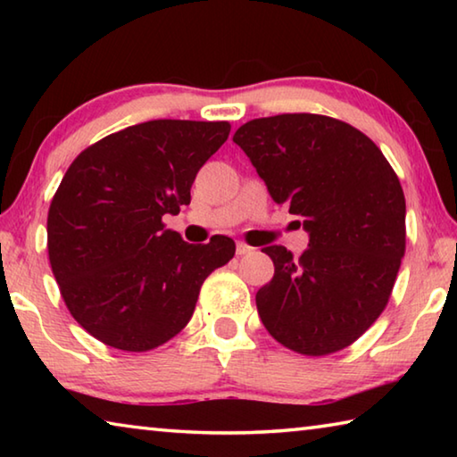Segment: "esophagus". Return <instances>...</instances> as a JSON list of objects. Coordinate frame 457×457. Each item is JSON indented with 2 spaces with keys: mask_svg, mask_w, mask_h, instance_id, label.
I'll return each mask as SVG.
<instances>
[{
  "mask_svg": "<svg viewBox=\"0 0 457 457\" xmlns=\"http://www.w3.org/2000/svg\"><path fill=\"white\" fill-rule=\"evenodd\" d=\"M236 252H237V256H247V253H252V252H253V247H252V245H247V244H244V242H237V245H236Z\"/></svg>",
  "mask_w": 457,
  "mask_h": 457,
  "instance_id": "esophagus-1",
  "label": "esophagus"
}]
</instances>
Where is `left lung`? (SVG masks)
I'll list each match as a JSON object with an SVG mask.
<instances>
[{
  "label": "left lung",
  "mask_w": 457,
  "mask_h": 457,
  "mask_svg": "<svg viewBox=\"0 0 457 457\" xmlns=\"http://www.w3.org/2000/svg\"><path fill=\"white\" fill-rule=\"evenodd\" d=\"M234 143L308 231L298 260L284 245L262 250L274 262V278L256 294L262 322L308 357L345 349L385 311L405 253L395 171L367 135L322 114L253 119Z\"/></svg>",
  "instance_id": "left-lung-1"
}]
</instances>
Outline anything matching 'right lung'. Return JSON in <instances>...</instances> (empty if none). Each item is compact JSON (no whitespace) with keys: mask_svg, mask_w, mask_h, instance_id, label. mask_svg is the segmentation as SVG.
<instances>
[{"mask_svg":"<svg viewBox=\"0 0 457 457\" xmlns=\"http://www.w3.org/2000/svg\"><path fill=\"white\" fill-rule=\"evenodd\" d=\"M229 129L141 122L68 167L48 212V256L68 311L100 343L130 353L167 343L189 322L205 278L234 258L228 236L187 244L163 223L189 205L197 171Z\"/></svg>","mask_w":457,"mask_h":457,"instance_id":"add662e5","label":"right lung"}]
</instances>
